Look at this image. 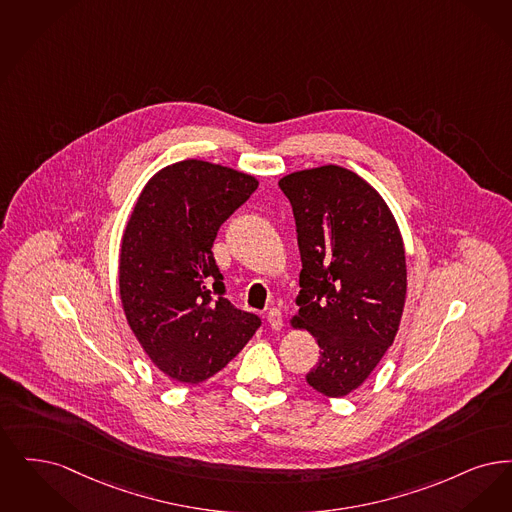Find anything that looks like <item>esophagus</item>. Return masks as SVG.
<instances>
[{"label": "esophagus", "mask_w": 512, "mask_h": 512, "mask_svg": "<svg viewBox=\"0 0 512 512\" xmlns=\"http://www.w3.org/2000/svg\"><path fill=\"white\" fill-rule=\"evenodd\" d=\"M267 323H269V327H271V329L279 331V329L283 327V313H281V310L271 308V310L267 312Z\"/></svg>", "instance_id": "obj_1"}]
</instances>
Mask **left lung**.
I'll use <instances>...</instances> for the list:
<instances>
[{
  "label": "left lung",
  "mask_w": 512,
  "mask_h": 512,
  "mask_svg": "<svg viewBox=\"0 0 512 512\" xmlns=\"http://www.w3.org/2000/svg\"><path fill=\"white\" fill-rule=\"evenodd\" d=\"M279 187L302 260L292 325L308 329L321 348L306 380L342 398L373 373L400 329L407 292L400 227L365 179L334 164L289 174Z\"/></svg>",
  "instance_id": "left-lung-1"
}]
</instances>
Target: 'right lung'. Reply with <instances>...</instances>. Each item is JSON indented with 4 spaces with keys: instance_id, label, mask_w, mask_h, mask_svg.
Wrapping results in <instances>:
<instances>
[{
    "instance_id": "obj_1",
    "label": "right lung",
    "mask_w": 512,
    "mask_h": 512,
    "mask_svg": "<svg viewBox=\"0 0 512 512\" xmlns=\"http://www.w3.org/2000/svg\"><path fill=\"white\" fill-rule=\"evenodd\" d=\"M258 189L233 168L181 160L143 187L120 248L118 285L128 325L156 367L197 384L237 356L262 325L223 294L212 245Z\"/></svg>"
}]
</instances>
